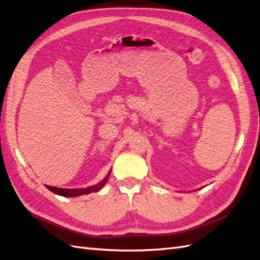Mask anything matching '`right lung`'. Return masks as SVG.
<instances>
[{
	"label": "right lung",
	"instance_id": "obj_1",
	"mask_svg": "<svg viewBox=\"0 0 260 260\" xmlns=\"http://www.w3.org/2000/svg\"><path fill=\"white\" fill-rule=\"evenodd\" d=\"M110 174H111V171L109 172V175L106 176L102 181H100L99 183H96L94 185H91V187H88L85 189H61V188L50 187V185H46V188L50 190L51 192H54L55 194L62 196L66 198H73V197H79V196H83V194H89V193H92V192H98L99 190H101L102 187H104L105 185V183L108 182Z\"/></svg>",
	"mask_w": 260,
	"mask_h": 260
}]
</instances>
